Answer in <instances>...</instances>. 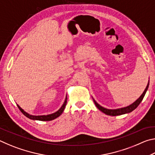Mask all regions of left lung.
<instances>
[{
    "instance_id": "left-lung-1",
    "label": "left lung",
    "mask_w": 155,
    "mask_h": 155,
    "mask_svg": "<svg viewBox=\"0 0 155 155\" xmlns=\"http://www.w3.org/2000/svg\"><path fill=\"white\" fill-rule=\"evenodd\" d=\"M148 86H149V82L148 83V85H147V86H146L145 90H144L143 94H141L140 98H139L135 102H134L133 104H131L130 105L127 106L126 107H123V108L117 109H108L104 108V107L100 105V104H98L96 103L94 99V103H95L96 106L97 107V108H98L99 110H101L102 112H103L104 114H105L107 115H112V116H115V115H120L128 114V113H130L131 111H133V110H135L138 107L139 104H140L141 102L142 101L143 97L146 94V91H147V90H148Z\"/></svg>"
}]
</instances>
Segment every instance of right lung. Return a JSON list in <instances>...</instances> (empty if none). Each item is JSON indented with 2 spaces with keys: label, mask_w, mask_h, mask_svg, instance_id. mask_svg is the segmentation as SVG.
Here are the masks:
<instances>
[{
  "label": "right lung",
  "mask_w": 155,
  "mask_h": 155,
  "mask_svg": "<svg viewBox=\"0 0 155 155\" xmlns=\"http://www.w3.org/2000/svg\"><path fill=\"white\" fill-rule=\"evenodd\" d=\"M66 103H67V96H66V98H65V100L64 104H63V105L61 106V108H60L58 110V111H57L55 113H54V114L47 115H30V114H27V112H25L24 110H23L19 105H18V104H17V106H18V108H19V109L20 110V111L22 112L26 117H27L28 118L31 119V120H40V121H51V120H52L57 118V117H58L59 115L62 114L63 111H64V109H65V105H66Z\"/></svg>",
  "instance_id": "1"
}]
</instances>
